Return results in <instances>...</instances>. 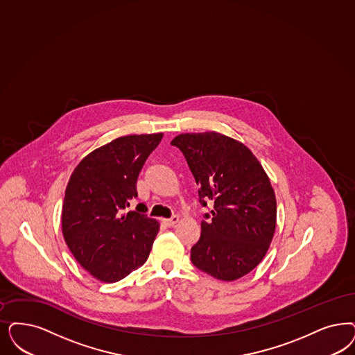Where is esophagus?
Listing matches in <instances>:
<instances>
[{
    "instance_id": "1",
    "label": "esophagus",
    "mask_w": 355,
    "mask_h": 355,
    "mask_svg": "<svg viewBox=\"0 0 355 355\" xmlns=\"http://www.w3.org/2000/svg\"><path fill=\"white\" fill-rule=\"evenodd\" d=\"M178 221H180V218H178L177 215H173L171 219H162V223H164L166 227H174Z\"/></svg>"
}]
</instances>
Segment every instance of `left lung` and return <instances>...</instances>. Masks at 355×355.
<instances>
[{
	"label": "left lung",
	"mask_w": 355,
	"mask_h": 355,
	"mask_svg": "<svg viewBox=\"0 0 355 355\" xmlns=\"http://www.w3.org/2000/svg\"><path fill=\"white\" fill-rule=\"evenodd\" d=\"M184 153L207 207L193 265L220 281L250 272L265 257L277 224V200L262 165L243 143L218 132L181 134L171 143Z\"/></svg>",
	"instance_id": "1"
}]
</instances>
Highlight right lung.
I'll use <instances>...</instances> for the list:
<instances>
[{"mask_svg": "<svg viewBox=\"0 0 355 355\" xmlns=\"http://www.w3.org/2000/svg\"><path fill=\"white\" fill-rule=\"evenodd\" d=\"M162 134L130 135L89 153L65 190L64 240L77 262L94 278L114 283L147 261L159 223L146 211L124 212L137 196L136 182Z\"/></svg>", "mask_w": 355, "mask_h": 355, "instance_id": "add662e5", "label": "right lung"}]
</instances>
